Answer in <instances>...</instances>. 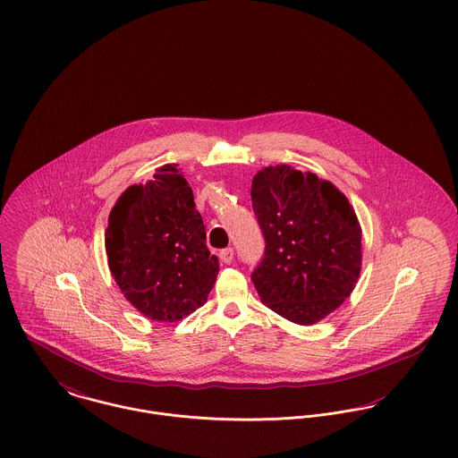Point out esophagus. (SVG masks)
<instances>
[{
    "mask_svg": "<svg viewBox=\"0 0 458 458\" xmlns=\"http://www.w3.org/2000/svg\"><path fill=\"white\" fill-rule=\"evenodd\" d=\"M219 258H221V261H223V263L230 265V263H232V259H233V249H232V247L221 249V250H219Z\"/></svg>",
    "mask_w": 458,
    "mask_h": 458,
    "instance_id": "1",
    "label": "esophagus"
}]
</instances>
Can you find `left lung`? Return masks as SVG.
I'll list each match as a JSON object with an SVG mask.
<instances>
[{
  "label": "left lung",
  "instance_id": "left-lung-1",
  "mask_svg": "<svg viewBox=\"0 0 458 458\" xmlns=\"http://www.w3.org/2000/svg\"><path fill=\"white\" fill-rule=\"evenodd\" d=\"M252 211L265 252L252 270L261 301L309 326L336 310L360 272V226L347 197L329 181L289 165L252 179Z\"/></svg>",
  "mask_w": 458,
  "mask_h": 458
}]
</instances>
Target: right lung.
<instances>
[{"mask_svg":"<svg viewBox=\"0 0 458 458\" xmlns=\"http://www.w3.org/2000/svg\"><path fill=\"white\" fill-rule=\"evenodd\" d=\"M106 254L123 296L160 322L202 307L219 272L193 191L171 164L122 193L109 214Z\"/></svg>","mask_w":458,"mask_h":458,"instance_id":"obj_1","label":"right lung"}]
</instances>
